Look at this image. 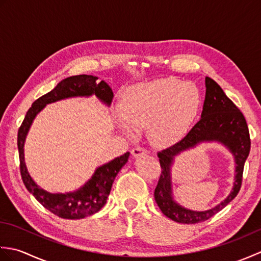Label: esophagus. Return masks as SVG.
Instances as JSON below:
<instances>
[{"mask_svg":"<svg viewBox=\"0 0 261 261\" xmlns=\"http://www.w3.org/2000/svg\"><path fill=\"white\" fill-rule=\"evenodd\" d=\"M147 152L148 151L146 150V149L141 148V147H136V148L132 149V151H131L132 156H134V157H139V156H141V154H146Z\"/></svg>","mask_w":261,"mask_h":261,"instance_id":"esophagus-1","label":"esophagus"}]
</instances>
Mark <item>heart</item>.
<instances>
[{"label":"heart","instance_id":"b5f03b06","mask_svg":"<svg viewBox=\"0 0 261 261\" xmlns=\"http://www.w3.org/2000/svg\"><path fill=\"white\" fill-rule=\"evenodd\" d=\"M201 105V93L192 83L168 77L127 88L116 111L120 129L132 135L148 125L152 145L168 147L184 137Z\"/></svg>","mask_w":261,"mask_h":261}]
</instances>
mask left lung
I'll return each instance as SVG.
<instances>
[{
	"mask_svg": "<svg viewBox=\"0 0 261 261\" xmlns=\"http://www.w3.org/2000/svg\"><path fill=\"white\" fill-rule=\"evenodd\" d=\"M205 87L206 91L201 119L180 141L158 152L162 174L154 190V199L162 212L178 223L204 222L225 207L240 191L243 167L250 152L251 142L248 125L240 110L225 95L218 83L210 77H205ZM206 142L221 143L232 153L236 163L234 187L229 195L214 208L206 211H193L174 201L171 182V166L174 157L180 152Z\"/></svg>",
	"mask_w": 261,
	"mask_h": 261,
	"instance_id": "left-lung-1",
	"label": "left lung"
}]
</instances>
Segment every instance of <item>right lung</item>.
I'll list each match as a JSON object with an SVG mask.
<instances>
[{
	"mask_svg": "<svg viewBox=\"0 0 261 261\" xmlns=\"http://www.w3.org/2000/svg\"><path fill=\"white\" fill-rule=\"evenodd\" d=\"M96 76H70L58 83L53 91L42 95L32 103L18 132V149L20 171L23 184L37 201L55 215L63 219L79 220L98 212L107 203L113 181L121 168L126 164L130 152H125L111 162L99 166L84 185L74 192L49 193L32 179L24 163V142L33 120L47 104L70 97L96 96L99 101L110 107L113 92L104 81L98 82Z\"/></svg>",
	"mask_w": 261,
	"mask_h": 261,
	"instance_id": "right-lung-1",
	"label": "right lung"
}]
</instances>
